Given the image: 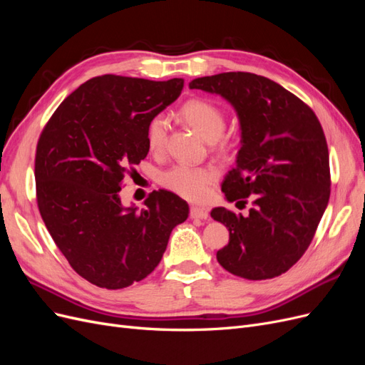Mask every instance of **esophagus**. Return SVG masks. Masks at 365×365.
<instances>
[{
	"instance_id": "1",
	"label": "esophagus",
	"mask_w": 365,
	"mask_h": 365,
	"mask_svg": "<svg viewBox=\"0 0 365 365\" xmlns=\"http://www.w3.org/2000/svg\"><path fill=\"white\" fill-rule=\"evenodd\" d=\"M208 216H210V213H208L207 208L196 207V205L190 207V217H193V219H207Z\"/></svg>"
}]
</instances>
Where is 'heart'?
Returning a JSON list of instances; mask_svg holds the SVG:
<instances>
[{
    "mask_svg": "<svg viewBox=\"0 0 365 365\" xmlns=\"http://www.w3.org/2000/svg\"><path fill=\"white\" fill-rule=\"evenodd\" d=\"M182 118L196 134L208 143L217 141L224 134L225 115L215 103L207 101H190L181 108ZM169 132V121L164 115H155L148 125L146 138L149 149L160 153L165 148ZM222 149L230 148L228 140L222 141ZM217 178V172L212 168H195L189 164H176L161 175V184L165 189L185 197L189 201H202L207 197Z\"/></svg>",
    "mask_w": 365,
    "mask_h": 365,
    "instance_id": "1",
    "label": "heart"
}]
</instances>
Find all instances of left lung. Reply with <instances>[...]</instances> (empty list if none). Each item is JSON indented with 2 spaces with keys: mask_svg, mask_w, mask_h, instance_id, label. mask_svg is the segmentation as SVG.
<instances>
[{
  "mask_svg": "<svg viewBox=\"0 0 365 365\" xmlns=\"http://www.w3.org/2000/svg\"><path fill=\"white\" fill-rule=\"evenodd\" d=\"M189 86L220 96L236 111L240 149L222 192L228 202L252 200L247 216L224 207L212 210V217L230 231L217 262L248 280L277 277L311 245L329 202L323 128L311 108L263 76L220 73L197 77Z\"/></svg>",
  "mask_w": 365,
  "mask_h": 365,
  "instance_id": "8db88e82",
  "label": "left lung"
}]
</instances>
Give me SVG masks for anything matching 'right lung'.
<instances>
[{
  "label": "right lung",
  "instance_id": "add662e5",
  "mask_svg": "<svg viewBox=\"0 0 365 365\" xmlns=\"http://www.w3.org/2000/svg\"><path fill=\"white\" fill-rule=\"evenodd\" d=\"M182 79L105 74L71 93L36 148L38 207L54 244L90 283L121 289L157 268L189 204L153 190L145 207L120 200L121 181L145 160L149 121L180 97Z\"/></svg>",
  "mask_w": 365,
  "mask_h": 365
}]
</instances>
